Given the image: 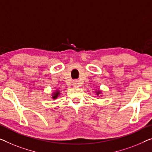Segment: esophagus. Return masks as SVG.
Masks as SVG:
<instances>
[{
  "label": "esophagus",
  "mask_w": 152,
  "mask_h": 152,
  "mask_svg": "<svg viewBox=\"0 0 152 152\" xmlns=\"http://www.w3.org/2000/svg\"><path fill=\"white\" fill-rule=\"evenodd\" d=\"M73 85L75 86V87H76V86H77V81H73Z\"/></svg>",
  "instance_id": "esophagus-1"
}]
</instances>
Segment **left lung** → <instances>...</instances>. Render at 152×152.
Instances as JSON below:
<instances>
[{"mask_svg":"<svg viewBox=\"0 0 152 152\" xmlns=\"http://www.w3.org/2000/svg\"><path fill=\"white\" fill-rule=\"evenodd\" d=\"M100 94V91H98V92H97V94Z\"/></svg>","mask_w":152,"mask_h":152,"instance_id":"left-lung-1","label":"left lung"}]
</instances>
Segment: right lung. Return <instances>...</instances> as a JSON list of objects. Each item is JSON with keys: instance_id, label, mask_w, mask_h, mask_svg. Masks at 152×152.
<instances>
[{"instance_id": "add662e5", "label": "right lung", "mask_w": 152, "mask_h": 152, "mask_svg": "<svg viewBox=\"0 0 152 152\" xmlns=\"http://www.w3.org/2000/svg\"><path fill=\"white\" fill-rule=\"evenodd\" d=\"M60 94V92H58V91H56V92H54L53 94V96H52V98L53 99H57V97H58V96Z\"/></svg>"}]
</instances>
